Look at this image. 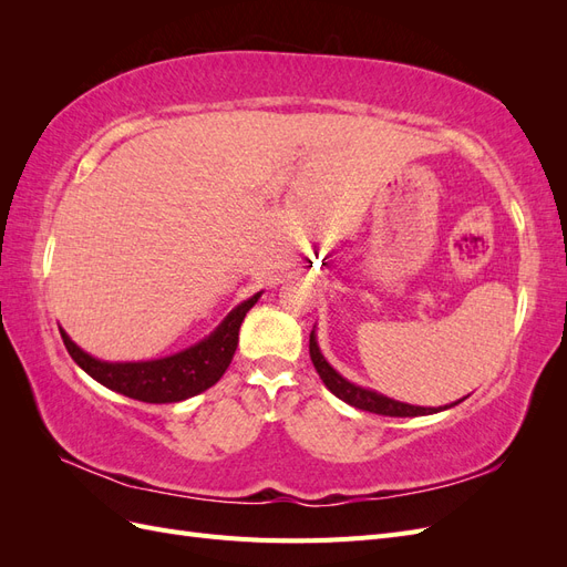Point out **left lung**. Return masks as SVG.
I'll return each mask as SVG.
<instances>
[{
  "mask_svg": "<svg viewBox=\"0 0 567 567\" xmlns=\"http://www.w3.org/2000/svg\"><path fill=\"white\" fill-rule=\"evenodd\" d=\"M310 357H312V364L319 373V379L323 381V385L329 388L338 400L348 402L350 406H357L362 411H371V414H381V416H425V414H437V411H444V409H452L456 406L458 402L454 404H444V406H414V404H404V402H398V400H390L385 398V394L375 392V390H369V388H362V385H354L350 383L348 379H342V375L326 362L319 346H317V336L315 331L310 333Z\"/></svg>",
  "mask_w": 567,
  "mask_h": 567,
  "instance_id": "left-lung-1",
  "label": "left lung"
}]
</instances>
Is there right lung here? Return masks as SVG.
I'll list each match as a JSON object with an SVG mask.
<instances>
[{"label": "right lung", "mask_w": 567, "mask_h": 567, "mask_svg": "<svg viewBox=\"0 0 567 567\" xmlns=\"http://www.w3.org/2000/svg\"><path fill=\"white\" fill-rule=\"evenodd\" d=\"M260 296L262 290L234 307L225 321L196 346L163 359H151V362H101V359L80 350L63 329L61 338L68 354L75 359V364L109 390L151 404L182 402L213 388L221 379V373L227 371L236 352L238 329H241L246 312Z\"/></svg>", "instance_id": "1"}]
</instances>
